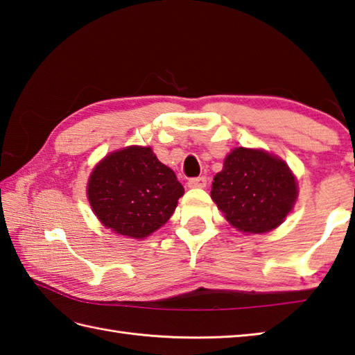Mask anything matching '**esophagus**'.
I'll return each mask as SVG.
<instances>
[{"label":"esophagus","instance_id":"esophagus-1","mask_svg":"<svg viewBox=\"0 0 355 355\" xmlns=\"http://www.w3.org/2000/svg\"><path fill=\"white\" fill-rule=\"evenodd\" d=\"M206 184H207L206 177H196V178H191L189 182H187V186L189 187H205Z\"/></svg>","mask_w":355,"mask_h":355}]
</instances>
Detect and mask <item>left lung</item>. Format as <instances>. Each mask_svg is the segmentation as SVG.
Wrapping results in <instances>:
<instances>
[{
    "mask_svg": "<svg viewBox=\"0 0 355 355\" xmlns=\"http://www.w3.org/2000/svg\"><path fill=\"white\" fill-rule=\"evenodd\" d=\"M211 197L234 227L263 234L279 226L293 209L297 183L280 158L237 148L214 177Z\"/></svg>",
    "mask_w": 355,
    "mask_h": 355,
    "instance_id": "left-lung-1",
    "label": "left lung"
}]
</instances>
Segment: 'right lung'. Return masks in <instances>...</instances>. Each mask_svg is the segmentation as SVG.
<instances>
[{
    "instance_id": "1",
    "label": "right lung",
    "mask_w": 355,
    "mask_h": 355,
    "mask_svg": "<svg viewBox=\"0 0 355 355\" xmlns=\"http://www.w3.org/2000/svg\"><path fill=\"white\" fill-rule=\"evenodd\" d=\"M184 193L168 166L150 148L112 152L94 169L87 197L101 223L114 232L143 239L171 218Z\"/></svg>"
}]
</instances>
